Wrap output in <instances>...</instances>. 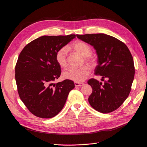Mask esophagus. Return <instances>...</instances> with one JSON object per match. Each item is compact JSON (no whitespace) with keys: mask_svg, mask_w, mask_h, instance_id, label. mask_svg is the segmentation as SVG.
Returning <instances> with one entry per match:
<instances>
[{"mask_svg":"<svg viewBox=\"0 0 147 147\" xmlns=\"http://www.w3.org/2000/svg\"><path fill=\"white\" fill-rule=\"evenodd\" d=\"M84 85V83H81V82H75V87H81Z\"/></svg>","mask_w":147,"mask_h":147,"instance_id":"34e87169","label":"esophagus"}]
</instances>
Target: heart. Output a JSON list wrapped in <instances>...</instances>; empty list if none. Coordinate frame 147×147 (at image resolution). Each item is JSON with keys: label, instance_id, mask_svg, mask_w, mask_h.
Here are the masks:
<instances>
[{"label": "heart", "instance_id": "heart-1", "mask_svg": "<svg viewBox=\"0 0 147 147\" xmlns=\"http://www.w3.org/2000/svg\"><path fill=\"white\" fill-rule=\"evenodd\" d=\"M72 48L81 56L90 61L89 57L91 55L92 50L87 44L81 41H78L74 43ZM67 53L68 50L66 47L59 49L56 53V62L62 67L67 66ZM90 71L91 69L88 66H84L80 68L72 67L65 71L63 74V76L64 78L66 80H71L76 82H81L86 80L90 75Z\"/></svg>", "mask_w": 147, "mask_h": 147}]
</instances>
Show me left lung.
Here are the masks:
<instances>
[{
  "mask_svg": "<svg viewBox=\"0 0 147 147\" xmlns=\"http://www.w3.org/2000/svg\"><path fill=\"white\" fill-rule=\"evenodd\" d=\"M78 38L93 46L97 55L95 74L102 76L104 84L90 79L92 88L88 98L91 106L102 113L118 109L127 98L134 79L132 56L127 47L118 39L105 34L76 35Z\"/></svg>",
  "mask_w": 147,
  "mask_h": 147,
  "instance_id": "8db88e82",
  "label": "left lung"
}]
</instances>
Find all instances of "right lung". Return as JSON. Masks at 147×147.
Here are the masks:
<instances>
[{
	"mask_svg": "<svg viewBox=\"0 0 147 147\" xmlns=\"http://www.w3.org/2000/svg\"><path fill=\"white\" fill-rule=\"evenodd\" d=\"M68 36L40 37L30 42L19 55L15 66V80L19 96L25 106L35 116L51 118L62 110L72 81L66 80L56 84L61 68L56 53L75 38Z\"/></svg>",
	"mask_w": 147,
	"mask_h": 147,
	"instance_id": "add662e5",
	"label": "right lung"
}]
</instances>
